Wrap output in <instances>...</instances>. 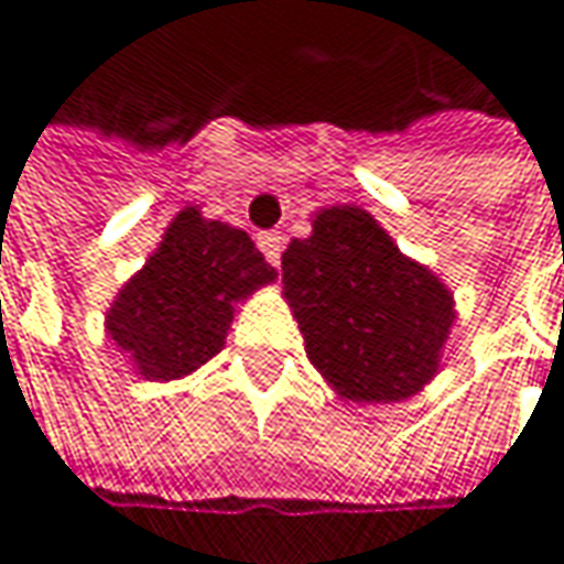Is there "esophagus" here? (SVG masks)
<instances>
[{
	"mask_svg": "<svg viewBox=\"0 0 564 564\" xmlns=\"http://www.w3.org/2000/svg\"><path fill=\"white\" fill-rule=\"evenodd\" d=\"M258 248L264 251V258H268L271 264H281L283 235L281 231H261V235H258Z\"/></svg>",
	"mask_w": 564,
	"mask_h": 564,
	"instance_id": "1",
	"label": "esophagus"
}]
</instances>
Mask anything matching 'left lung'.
Wrapping results in <instances>:
<instances>
[{"instance_id": "1", "label": "left lung", "mask_w": 564, "mask_h": 564, "mask_svg": "<svg viewBox=\"0 0 564 564\" xmlns=\"http://www.w3.org/2000/svg\"><path fill=\"white\" fill-rule=\"evenodd\" d=\"M281 268L306 356L343 398L401 401L431 382L454 323L451 290L408 261L369 212H319Z\"/></svg>"}]
</instances>
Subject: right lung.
Listing matches in <instances>:
<instances>
[{
	"instance_id": "1",
	"label": "right lung",
	"mask_w": 564,
	"mask_h": 564,
	"mask_svg": "<svg viewBox=\"0 0 564 564\" xmlns=\"http://www.w3.org/2000/svg\"><path fill=\"white\" fill-rule=\"evenodd\" d=\"M278 271L254 241L195 208L172 218L160 251L127 283L110 313V339L147 379H182L221 352L235 303Z\"/></svg>"
}]
</instances>
